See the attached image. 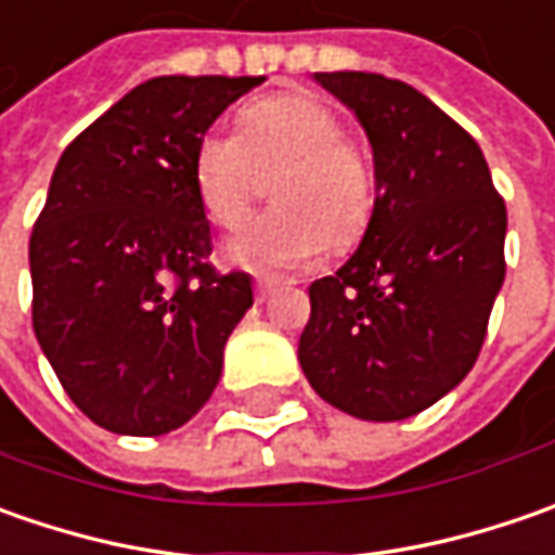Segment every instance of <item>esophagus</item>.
<instances>
[{
    "mask_svg": "<svg viewBox=\"0 0 555 555\" xmlns=\"http://www.w3.org/2000/svg\"><path fill=\"white\" fill-rule=\"evenodd\" d=\"M274 284H271V281H259V284H256V302H266L268 296H271V293H274Z\"/></svg>",
    "mask_w": 555,
    "mask_h": 555,
    "instance_id": "1",
    "label": "esophagus"
}]
</instances>
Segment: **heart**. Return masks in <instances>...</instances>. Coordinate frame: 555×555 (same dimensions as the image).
Listing matches in <instances>:
<instances>
[{
  "mask_svg": "<svg viewBox=\"0 0 555 555\" xmlns=\"http://www.w3.org/2000/svg\"><path fill=\"white\" fill-rule=\"evenodd\" d=\"M194 188L206 219L241 228L278 172V209L246 224L222 249V262L256 274L311 266L324 246H352L373 212V169L324 101L287 92L249 104L241 132L206 129L194 147Z\"/></svg>",
  "mask_w": 555,
  "mask_h": 555,
  "instance_id": "1",
  "label": "heart"
}]
</instances>
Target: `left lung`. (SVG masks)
I'll return each mask as SVG.
<instances>
[{"label":"left lung","instance_id":"1","mask_svg":"<svg viewBox=\"0 0 555 555\" xmlns=\"http://www.w3.org/2000/svg\"><path fill=\"white\" fill-rule=\"evenodd\" d=\"M314 82L371 141L376 201L346 266L309 287L299 364L343 414L408 420L479 358L506 274V206L473 135L414 86L358 70Z\"/></svg>","mask_w":555,"mask_h":555}]
</instances>
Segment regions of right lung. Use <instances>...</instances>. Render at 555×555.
I'll list each match as a JSON object with an SVG mask.
<instances>
[{
  "label": "right lung",
  "instance_id": "add662e5",
  "mask_svg": "<svg viewBox=\"0 0 555 555\" xmlns=\"http://www.w3.org/2000/svg\"><path fill=\"white\" fill-rule=\"evenodd\" d=\"M266 76H154L54 166L33 224V331L64 392L117 436H166L201 411L253 278L216 274L194 147Z\"/></svg>",
  "mask_w": 555,
  "mask_h": 555
}]
</instances>
